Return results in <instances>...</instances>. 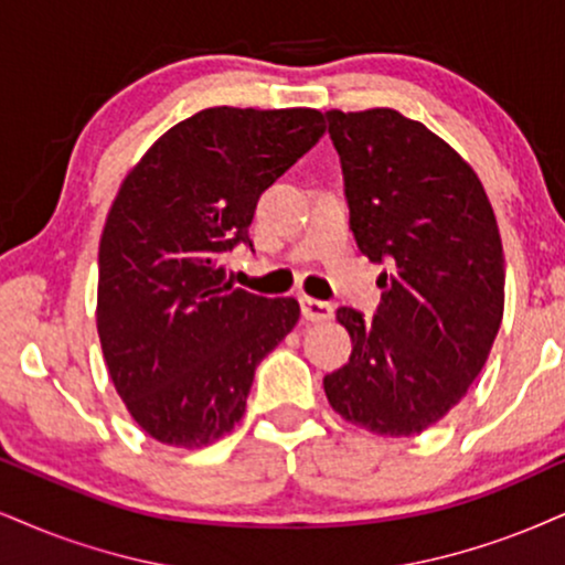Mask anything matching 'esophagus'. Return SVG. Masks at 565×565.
Returning a JSON list of instances; mask_svg holds the SVG:
<instances>
[{
  "mask_svg": "<svg viewBox=\"0 0 565 565\" xmlns=\"http://www.w3.org/2000/svg\"><path fill=\"white\" fill-rule=\"evenodd\" d=\"M298 301H301V315L306 322H327V319L335 317V306L330 301H319V298L311 296H301Z\"/></svg>",
  "mask_w": 565,
  "mask_h": 565,
  "instance_id": "esophagus-1",
  "label": "esophagus"
}]
</instances>
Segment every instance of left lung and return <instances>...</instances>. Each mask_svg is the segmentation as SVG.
I'll use <instances>...</instances> for the list:
<instances>
[{
	"label": "left lung",
	"instance_id": "obj_1",
	"mask_svg": "<svg viewBox=\"0 0 565 565\" xmlns=\"http://www.w3.org/2000/svg\"><path fill=\"white\" fill-rule=\"evenodd\" d=\"M359 250L387 264L374 317L338 309L351 359L330 406L374 435H419L463 398L503 322L505 259L477 172L395 109L327 113Z\"/></svg>",
	"mask_w": 565,
	"mask_h": 565
}]
</instances>
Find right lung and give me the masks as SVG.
I'll list each match as a JSON object with an SVG mask.
<instances>
[{
    "instance_id": "add662e5",
    "label": "right lung",
    "mask_w": 565,
    "mask_h": 565,
    "mask_svg": "<svg viewBox=\"0 0 565 565\" xmlns=\"http://www.w3.org/2000/svg\"><path fill=\"white\" fill-rule=\"evenodd\" d=\"M317 109H201L120 185L99 243L96 327L117 393L146 435L201 448L246 411L262 359L294 330L296 298L225 282L256 201L324 134Z\"/></svg>"
}]
</instances>
